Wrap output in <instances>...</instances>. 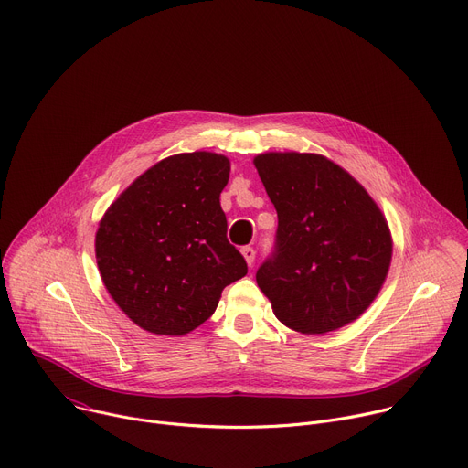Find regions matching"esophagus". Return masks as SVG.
Returning a JSON list of instances; mask_svg holds the SVG:
<instances>
[{
	"label": "esophagus",
	"mask_w": 468,
	"mask_h": 468,
	"mask_svg": "<svg viewBox=\"0 0 468 468\" xmlns=\"http://www.w3.org/2000/svg\"><path fill=\"white\" fill-rule=\"evenodd\" d=\"M242 256H244V260H246V263L251 267L253 265V260H256V250H253L251 246H242Z\"/></svg>",
	"instance_id": "esophagus-1"
}]
</instances>
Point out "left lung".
I'll use <instances>...</instances> for the list:
<instances>
[{"label": "left lung", "instance_id": "1", "mask_svg": "<svg viewBox=\"0 0 468 468\" xmlns=\"http://www.w3.org/2000/svg\"><path fill=\"white\" fill-rule=\"evenodd\" d=\"M278 212L272 256L256 280L274 315L303 334H326L358 319L392 261L380 208L344 167L312 153L253 158Z\"/></svg>", "mask_w": 468, "mask_h": 468}]
</instances>
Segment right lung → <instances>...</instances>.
<instances>
[{"label":"right lung","mask_w":468,"mask_h":468,"mask_svg":"<svg viewBox=\"0 0 468 468\" xmlns=\"http://www.w3.org/2000/svg\"><path fill=\"white\" fill-rule=\"evenodd\" d=\"M229 169L217 153L167 156L104 212L97 265L115 304L144 330L188 334L215 314L224 287L246 276L220 207Z\"/></svg>","instance_id":"1"}]
</instances>
